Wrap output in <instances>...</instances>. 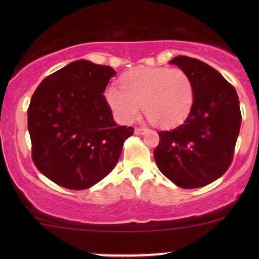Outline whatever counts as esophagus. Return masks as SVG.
<instances>
[{"label": "esophagus", "mask_w": 259, "mask_h": 259, "mask_svg": "<svg viewBox=\"0 0 259 259\" xmlns=\"http://www.w3.org/2000/svg\"><path fill=\"white\" fill-rule=\"evenodd\" d=\"M145 132V127H135V134H144Z\"/></svg>", "instance_id": "1"}]
</instances>
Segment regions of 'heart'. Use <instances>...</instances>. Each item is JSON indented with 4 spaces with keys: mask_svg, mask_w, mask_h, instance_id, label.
I'll return each mask as SVG.
<instances>
[{
    "mask_svg": "<svg viewBox=\"0 0 259 259\" xmlns=\"http://www.w3.org/2000/svg\"><path fill=\"white\" fill-rule=\"evenodd\" d=\"M121 86H108L104 95L122 124L135 121L144 109L155 126L170 129L187 119L194 104V83L178 67H139L122 75Z\"/></svg>",
    "mask_w": 259,
    "mask_h": 259,
    "instance_id": "b5f03b06",
    "label": "heart"
}]
</instances>
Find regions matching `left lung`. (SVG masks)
<instances>
[{"instance_id": "obj_1", "label": "left lung", "mask_w": 259, "mask_h": 259, "mask_svg": "<svg viewBox=\"0 0 259 259\" xmlns=\"http://www.w3.org/2000/svg\"><path fill=\"white\" fill-rule=\"evenodd\" d=\"M170 64L192 79L194 104L182 125L159 133L154 158L159 170L178 187H204L232 163L242 122L239 99L236 89L205 62L177 56Z\"/></svg>"}]
</instances>
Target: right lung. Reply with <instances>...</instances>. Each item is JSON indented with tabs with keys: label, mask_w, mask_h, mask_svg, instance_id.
I'll return each instance as SVG.
<instances>
[{
	"label": "right lung",
	"mask_w": 259,
	"mask_h": 259,
	"mask_svg": "<svg viewBox=\"0 0 259 259\" xmlns=\"http://www.w3.org/2000/svg\"><path fill=\"white\" fill-rule=\"evenodd\" d=\"M110 66L77 60L37 86L27 110L36 168L60 187L88 189L115 168L134 133L119 126L103 95Z\"/></svg>",
	"instance_id": "add662e5"
}]
</instances>
